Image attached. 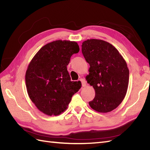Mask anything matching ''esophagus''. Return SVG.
<instances>
[{
  "label": "esophagus",
  "instance_id": "obj_1",
  "mask_svg": "<svg viewBox=\"0 0 150 150\" xmlns=\"http://www.w3.org/2000/svg\"><path fill=\"white\" fill-rule=\"evenodd\" d=\"M80 82H82V87H86V82L85 79H80Z\"/></svg>",
  "mask_w": 150,
  "mask_h": 150
}]
</instances>
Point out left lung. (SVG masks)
<instances>
[{"mask_svg":"<svg viewBox=\"0 0 150 150\" xmlns=\"http://www.w3.org/2000/svg\"><path fill=\"white\" fill-rule=\"evenodd\" d=\"M82 52L90 65L86 79L96 93L89 104L98 112H110L122 102L127 91L129 71L126 61L113 45L102 40L83 42Z\"/></svg>","mask_w":150,"mask_h":150,"instance_id":"left-lung-1","label":"left lung"}]
</instances>
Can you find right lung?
I'll list each match as a JSON object with an SVG mask.
<instances>
[{"instance_id": "add662e5", "label": "right lung", "mask_w": 150, "mask_h": 150, "mask_svg": "<svg viewBox=\"0 0 150 150\" xmlns=\"http://www.w3.org/2000/svg\"><path fill=\"white\" fill-rule=\"evenodd\" d=\"M76 42L56 40L43 46L34 56L25 75L26 89L40 112L59 115L68 108L72 96L81 87L80 81H71L67 65L78 53Z\"/></svg>"}]
</instances>
